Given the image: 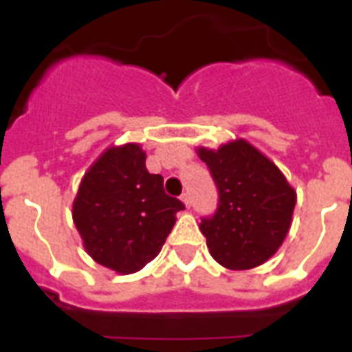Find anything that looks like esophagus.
Masks as SVG:
<instances>
[{
	"instance_id": "obj_1",
	"label": "esophagus",
	"mask_w": 352,
	"mask_h": 352,
	"mask_svg": "<svg viewBox=\"0 0 352 352\" xmlns=\"http://www.w3.org/2000/svg\"><path fill=\"white\" fill-rule=\"evenodd\" d=\"M181 201L184 203V206H186V208H190V204H192V201H190V193H188V192L182 193Z\"/></svg>"
}]
</instances>
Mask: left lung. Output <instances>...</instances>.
Masks as SVG:
<instances>
[{
    "mask_svg": "<svg viewBox=\"0 0 352 352\" xmlns=\"http://www.w3.org/2000/svg\"><path fill=\"white\" fill-rule=\"evenodd\" d=\"M219 188V208L201 232L215 261L250 270L278 252L292 225L296 190L283 171L245 138L197 148Z\"/></svg>",
    "mask_w": 352,
    "mask_h": 352,
    "instance_id": "obj_1",
    "label": "left lung"
}]
</instances>
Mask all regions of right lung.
I'll return each mask as SVG.
<instances>
[{"label":"right lung","mask_w":352,"mask_h":352,"mask_svg":"<svg viewBox=\"0 0 352 352\" xmlns=\"http://www.w3.org/2000/svg\"><path fill=\"white\" fill-rule=\"evenodd\" d=\"M149 173L140 144L109 146L89 166L73 201L85 252L102 267L133 274L153 261L184 204Z\"/></svg>","instance_id":"right-lung-1"}]
</instances>
